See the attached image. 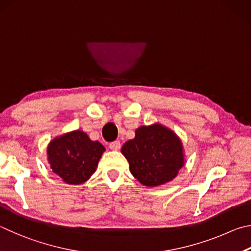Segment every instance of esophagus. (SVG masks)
<instances>
[{"label":"esophagus","mask_w":251,"mask_h":251,"mask_svg":"<svg viewBox=\"0 0 251 251\" xmlns=\"http://www.w3.org/2000/svg\"><path fill=\"white\" fill-rule=\"evenodd\" d=\"M109 148L111 149V150H113V151H118L119 149L121 148V143H120V141H113V142H111L109 144Z\"/></svg>","instance_id":"1"}]
</instances>
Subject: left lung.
<instances>
[{
  "label": "left lung",
  "instance_id": "1",
  "mask_svg": "<svg viewBox=\"0 0 251 251\" xmlns=\"http://www.w3.org/2000/svg\"><path fill=\"white\" fill-rule=\"evenodd\" d=\"M121 152L129 162L131 174L146 186L172 181L184 164L182 142L161 125L140 126Z\"/></svg>",
  "mask_w": 251,
  "mask_h": 251
}]
</instances>
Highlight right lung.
I'll use <instances>...</instances> for the list:
<instances>
[{
  "label": "right lung",
  "mask_w": 251,
  "mask_h": 251,
  "mask_svg": "<svg viewBox=\"0 0 251 251\" xmlns=\"http://www.w3.org/2000/svg\"><path fill=\"white\" fill-rule=\"evenodd\" d=\"M104 147L91 141L82 131L61 135L47 148L48 162L52 172L67 184H81L95 173Z\"/></svg>",
  "instance_id": "add662e5"
}]
</instances>
